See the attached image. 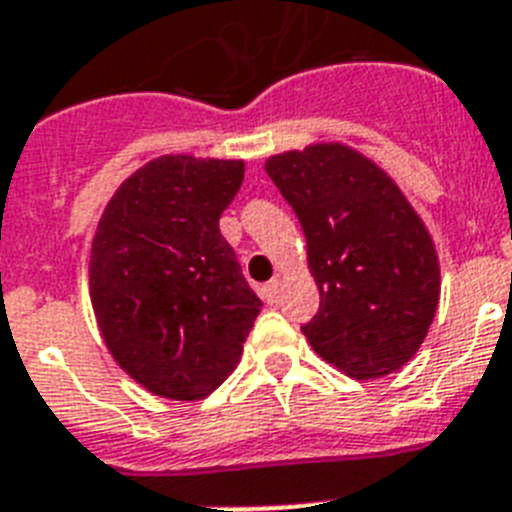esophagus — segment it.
<instances>
[{
	"mask_svg": "<svg viewBox=\"0 0 512 512\" xmlns=\"http://www.w3.org/2000/svg\"><path fill=\"white\" fill-rule=\"evenodd\" d=\"M260 296L268 301V304H275L278 296H281V278H273V281L265 283V286L260 288Z\"/></svg>",
	"mask_w": 512,
	"mask_h": 512,
	"instance_id": "34e87169",
	"label": "esophagus"
}]
</instances>
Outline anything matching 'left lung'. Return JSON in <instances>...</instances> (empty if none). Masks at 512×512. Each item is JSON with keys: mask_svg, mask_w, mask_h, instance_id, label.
I'll return each instance as SVG.
<instances>
[{"mask_svg": "<svg viewBox=\"0 0 512 512\" xmlns=\"http://www.w3.org/2000/svg\"><path fill=\"white\" fill-rule=\"evenodd\" d=\"M299 216L319 311L301 327L324 361L379 379L410 361L438 309L441 270L428 229L371 159L342 144L265 164Z\"/></svg>", "mask_w": 512, "mask_h": 512, "instance_id": "obj_1", "label": "left lung"}]
</instances>
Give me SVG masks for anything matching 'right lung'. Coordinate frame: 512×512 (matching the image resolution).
<instances>
[{"mask_svg": "<svg viewBox=\"0 0 512 512\" xmlns=\"http://www.w3.org/2000/svg\"><path fill=\"white\" fill-rule=\"evenodd\" d=\"M242 180L237 159L159 157L115 190L97 224V324L118 366L157 397L211 394L262 309L219 229Z\"/></svg>", "mask_w": 512, "mask_h": 512, "instance_id": "right-lung-1", "label": "right lung"}]
</instances>
